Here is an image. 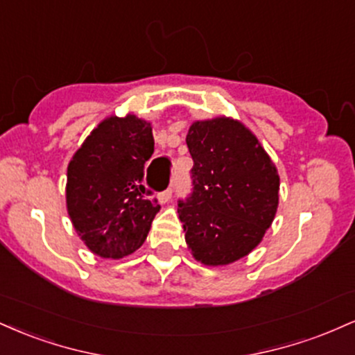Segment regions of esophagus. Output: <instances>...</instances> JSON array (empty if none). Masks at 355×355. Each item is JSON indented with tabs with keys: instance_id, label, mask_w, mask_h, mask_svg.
Returning <instances> with one entry per match:
<instances>
[{
	"instance_id": "34e87169",
	"label": "esophagus",
	"mask_w": 355,
	"mask_h": 355,
	"mask_svg": "<svg viewBox=\"0 0 355 355\" xmlns=\"http://www.w3.org/2000/svg\"><path fill=\"white\" fill-rule=\"evenodd\" d=\"M172 195H173V189H172V187H168V189L164 190L160 195H158V200H160L162 203H165V202H168L170 198H172Z\"/></svg>"
}]
</instances>
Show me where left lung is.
Instances as JSON below:
<instances>
[{"label":"left lung","mask_w":355,"mask_h":355,"mask_svg":"<svg viewBox=\"0 0 355 355\" xmlns=\"http://www.w3.org/2000/svg\"><path fill=\"white\" fill-rule=\"evenodd\" d=\"M191 191L178 217L191 254L227 266L259 245L279 205V175L259 140L232 118L195 121L187 135Z\"/></svg>","instance_id":"obj_1"}]
</instances>
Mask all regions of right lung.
<instances>
[{
    "instance_id": "obj_1",
    "label": "right lung",
    "mask_w": 355,
    "mask_h": 355,
    "mask_svg": "<svg viewBox=\"0 0 355 355\" xmlns=\"http://www.w3.org/2000/svg\"><path fill=\"white\" fill-rule=\"evenodd\" d=\"M152 126L135 115L110 116L89 133L68 165L67 207L73 227L93 254L121 259L141 247L157 198L144 185L153 153Z\"/></svg>"
}]
</instances>
